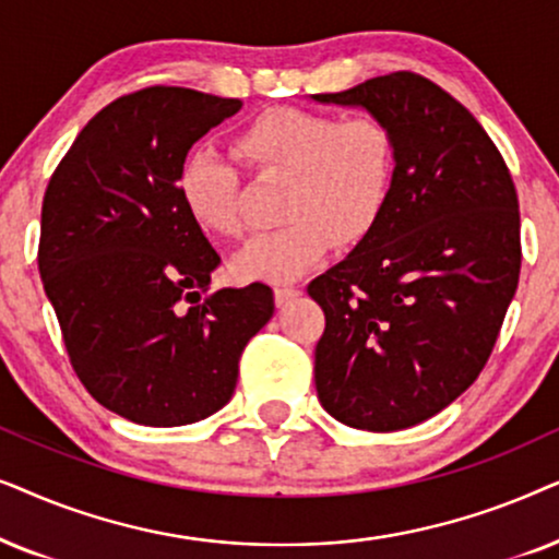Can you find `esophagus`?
Wrapping results in <instances>:
<instances>
[{
	"label": "esophagus",
	"instance_id": "obj_1",
	"mask_svg": "<svg viewBox=\"0 0 559 559\" xmlns=\"http://www.w3.org/2000/svg\"><path fill=\"white\" fill-rule=\"evenodd\" d=\"M273 296H275V304H278V307H286L288 301H294L296 296H301V288H296V286H278L273 292Z\"/></svg>",
	"mask_w": 559,
	"mask_h": 559
}]
</instances>
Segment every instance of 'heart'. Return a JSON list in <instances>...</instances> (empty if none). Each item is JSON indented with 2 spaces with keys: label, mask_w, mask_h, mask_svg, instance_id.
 Here are the masks:
<instances>
[{
  "label": "heart",
  "mask_w": 559,
  "mask_h": 559,
  "mask_svg": "<svg viewBox=\"0 0 559 559\" xmlns=\"http://www.w3.org/2000/svg\"><path fill=\"white\" fill-rule=\"evenodd\" d=\"M235 151L255 174L288 178L281 199L286 225L260 235L235 258L242 281L301 278L332 242L349 248L366 240L389 206L396 151L376 117L337 119L326 111L273 107L245 124ZM176 191L199 229L242 235L240 176L217 151L197 147L186 155Z\"/></svg>",
  "instance_id": "obj_1"
}]
</instances>
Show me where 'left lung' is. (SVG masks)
Instances as JSON below:
<instances>
[{
    "mask_svg": "<svg viewBox=\"0 0 559 559\" xmlns=\"http://www.w3.org/2000/svg\"><path fill=\"white\" fill-rule=\"evenodd\" d=\"M311 99L366 109L396 151L381 222L307 288L326 319L317 396L347 427H414L496 345L522 267L516 189L478 119L429 79L399 71Z\"/></svg>",
    "mask_w": 559,
    "mask_h": 559,
    "instance_id": "1",
    "label": "left lung"
}]
</instances>
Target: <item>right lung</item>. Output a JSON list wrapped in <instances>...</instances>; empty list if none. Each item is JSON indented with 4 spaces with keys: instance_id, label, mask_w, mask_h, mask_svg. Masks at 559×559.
I'll return each mask as SVG.
<instances>
[{
    "instance_id": "add662e5",
    "label": "right lung",
    "mask_w": 559,
    "mask_h": 559,
    "mask_svg": "<svg viewBox=\"0 0 559 559\" xmlns=\"http://www.w3.org/2000/svg\"><path fill=\"white\" fill-rule=\"evenodd\" d=\"M240 99L181 86L119 96L73 140L43 199L37 265L71 366L104 408L145 427L206 419L273 317L265 284L210 294L219 265L178 202L199 138Z\"/></svg>"
}]
</instances>
